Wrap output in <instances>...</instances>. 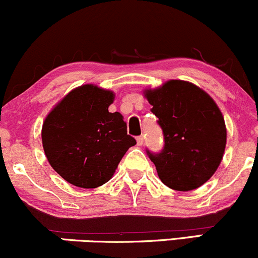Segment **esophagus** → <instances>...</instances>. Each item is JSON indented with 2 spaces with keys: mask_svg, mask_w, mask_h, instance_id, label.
<instances>
[{
  "mask_svg": "<svg viewBox=\"0 0 258 258\" xmlns=\"http://www.w3.org/2000/svg\"><path fill=\"white\" fill-rule=\"evenodd\" d=\"M143 143H144L143 136H139V137H137V144L138 146H143Z\"/></svg>",
  "mask_w": 258,
  "mask_h": 258,
  "instance_id": "esophagus-1",
  "label": "esophagus"
}]
</instances>
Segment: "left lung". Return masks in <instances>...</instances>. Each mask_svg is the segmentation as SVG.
Returning a JSON list of instances; mask_svg holds the SVG:
<instances>
[{
    "label": "left lung",
    "instance_id": "obj_1",
    "mask_svg": "<svg viewBox=\"0 0 258 258\" xmlns=\"http://www.w3.org/2000/svg\"><path fill=\"white\" fill-rule=\"evenodd\" d=\"M146 97L164 135L161 152L147 149L160 179L174 190L199 188L223 158L227 131L221 110L206 92L180 80L148 90Z\"/></svg>",
    "mask_w": 258,
    "mask_h": 258
}]
</instances>
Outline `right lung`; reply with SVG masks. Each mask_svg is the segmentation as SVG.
Segmentation results:
<instances>
[{
	"instance_id": "add662e5",
	"label": "right lung",
	"mask_w": 258,
	"mask_h": 258,
	"mask_svg": "<svg viewBox=\"0 0 258 258\" xmlns=\"http://www.w3.org/2000/svg\"><path fill=\"white\" fill-rule=\"evenodd\" d=\"M114 93L93 85L75 88L42 126L47 160L67 182L97 188L108 182L136 139L120 112H109Z\"/></svg>"
}]
</instances>
